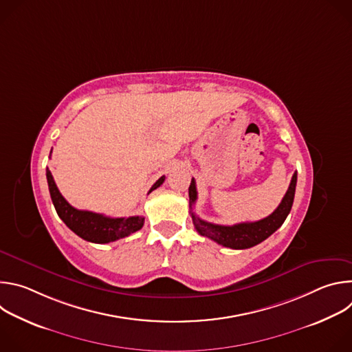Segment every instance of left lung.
<instances>
[{
  "mask_svg": "<svg viewBox=\"0 0 352 352\" xmlns=\"http://www.w3.org/2000/svg\"><path fill=\"white\" fill-rule=\"evenodd\" d=\"M295 186H296V173H294L288 190L285 192L281 204L278 208L266 219L254 223H239L234 226H219L213 223H208L202 219H199L193 212H190L193 226L196 231L213 239L214 242L231 248V249H248L252 248L266 238H269L277 228H280L287 219L288 213L291 212L294 196H295ZM197 192H196V182L192 178L189 185V208L196 202Z\"/></svg>",
  "mask_w": 352,
  "mask_h": 352,
  "instance_id": "8db88e82",
  "label": "left lung"
}]
</instances>
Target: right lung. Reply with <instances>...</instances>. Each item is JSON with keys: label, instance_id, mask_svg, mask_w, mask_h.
Listing matches in <instances>:
<instances>
[{"label": "right lung", "instance_id": "add662e5", "mask_svg": "<svg viewBox=\"0 0 352 352\" xmlns=\"http://www.w3.org/2000/svg\"><path fill=\"white\" fill-rule=\"evenodd\" d=\"M50 155H52V152H50ZM45 175H47L50 195H52V200L57 210V214L67 224L69 230H72L78 236L83 238L85 241L94 242V243H109V242L125 238L143 227V223H144L143 216L114 219V217H107L104 214L75 209L60 193L54 182V178L48 168L45 170ZM164 179H166L164 175L159 178L155 182V185L150 188L148 193L157 189L164 182Z\"/></svg>", "mask_w": 352, "mask_h": 352}]
</instances>
